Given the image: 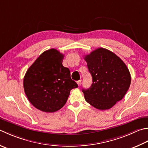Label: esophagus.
Masks as SVG:
<instances>
[{
	"instance_id": "obj_1",
	"label": "esophagus",
	"mask_w": 148,
	"mask_h": 148,
	"mask_svg": "<svg viewBox=\"0 0 148 148\" xmlns=\"http://www.w3.org/2000/svg\"><path fill=\"white\" fill-rule=\"evenodd\" d=\"M81 83H82V80H81V79L79 80V81H77V84L79 86L81 85Z\"/></svg>"
}]
</instances>
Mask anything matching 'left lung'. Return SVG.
I'll list each match as a JSON object with an SVG mask.
<instances>
[{
    "mask_svg": "<svg viewBox=\"0 0 148 148\" xmlns=\"http://www.w3.org/2000/svg\"><path fill=\"white\" fill-rule=\"evenodd\" d=\"M85 60L92 77L88 89H83L85 99L94 108H111L124 97L131 83L125 63L113 52L99 48L86 55Z\"/></svg>",
    "mask_w": 148,
    "mask_h": 148,
    "instance_id": "obj_1",
    "label": "left lung"
}]
</instances>
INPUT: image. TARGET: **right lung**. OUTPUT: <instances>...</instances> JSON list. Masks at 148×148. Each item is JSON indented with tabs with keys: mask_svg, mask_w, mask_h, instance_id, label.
<instances>
[{
	"mask_svg": "<svg viewBox=\"0 0 148 148\" xmlns=\"http://www.w3.org/2000/svg\"><path fill=\"white\" fill-rule=\"evenodd\" d=\"M64 55L55 49L43 52L31 65L24 78L28 100L36 108L52 113L65 105L72 89L77 84L69 69L62 65Z\"/></svg>",
	"mask_w": 148,
	"mask_h": 148,
	"instance_id": "obj_1",
	"label": "right lung"
}]
</instances>
